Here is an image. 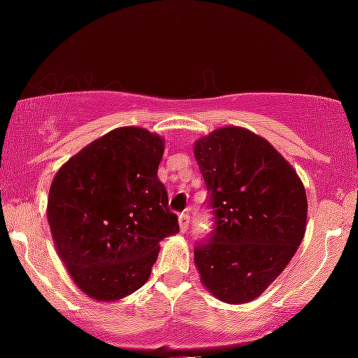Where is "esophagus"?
I'll return each instance as SVG.
<instances>
[{
  "instance_id": "1",
  "label": "esophagus",
  "mask_w": 358,
  "mask_h": 358,
  "mask_svg": "<svg viewBox=\"0 0 358 358\" xmlns=\"http://www.w3.org/2000/svg\"><path fill=\"white\" fill-rule=\"evenodd\" d=\"M178 224H180V231H182V232H187L188 224H190V215H188V212L180 213V217H178Z\"/></svg>"
}]
</instances>
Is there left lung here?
Here are the masks:
<instances>
[{
    "label": "left lung",
    "instance_id": "1",
    "mask_svg": "<svg viewBox=\"0 0 358 358\" xmlns=\"http://www.w3.org/2000/svg\"><path fill=\"white\" fill-rule=\"evenodd\" d=\"M193 155L215 229L195 248L203 286L224 303H249L285 271L306 231L308 200L293 166L269 141L225 126L196 139Z\"/></svg>",
    "mask_w": 358,
    "mask_h": 358
}]
</instances>
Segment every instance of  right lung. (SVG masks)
<instances>
[{
	"label": "right lung",
	"mask_w": 358,
	"mask_h": 358,
	"mask_svg": "<svg viewBox=\"0 0 358 358\" xmlns=\"http://www.w3.org/2000/svg\"><path fill=\"white\" fill-rule=\"evenodd\" d=\"M159 134L117 127L53 176L47 217L55 249L82 293L116 301L150 279L159 242L178 234L158 166Z\"/></svg>",
	"instance_id": "obj_1"
}]
</instances>
